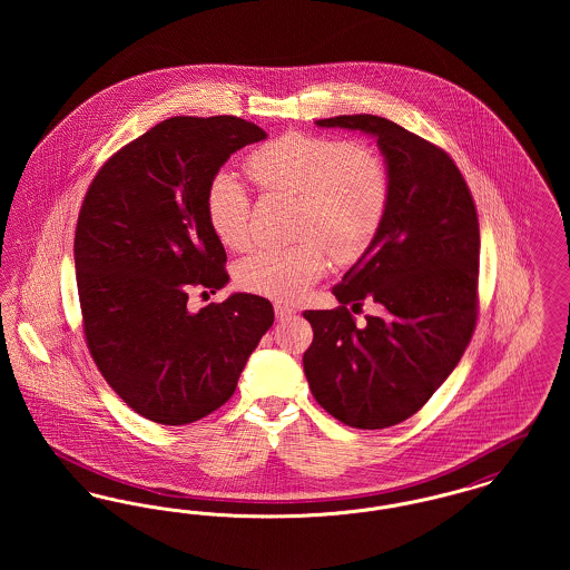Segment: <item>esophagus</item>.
Wrapping results in <instances>:
<instances>
[{
  "label": "esophagus",
  "instance_id": "obj_1",
  "mask_svg": "<svg viewBox=\"0 0 570 570\" xmlns=\"http://www.w3.org/2000/svg\"><path fill=\"white\" fill-rule=\"evenodd\" d=\"M291 316H295V309H293V307H288V305H284V303H275V318H277V321H286V318H291Z\"/></svg>",
  "mask_w": 570,
  "mask_h": 570
}]
</instances>
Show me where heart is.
I'll return each instance as SVG.
<instances>
[{"label": "heart", "mask_w": 570, "mask_h": 570, "mask_svg": "<svg viewBox=\"0 0 570 570\" xmlns=\"http://www.w3.org/2000/svg\"><path fill=\"white\" fill-rule=\"evenodd\" d=\"M245 173L267 191L297 196V237L282 249H258L237 267L245 291L298 298L326 269V252L353 263L379 233L389 203V175L379 154L363 142L286 132L258 147ZM207 222L217 242L239 252L249 244V198L242 181L222 170L209 181Z\"/></svg>", "instance_id": "b5f03b06"}]
</instances>
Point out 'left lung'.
<instances>
[{
    "mask_svg": "<svg viewBox=\"0 0 570 570\" xmlns=\"http://www.w3.org/2000/svg\"><path fill=\"white\" fill-rule=\"evenodd\" d=\"M318 128L374 136L389 175L379 233L333 295L305 309L314 342L303 370L314 400L344 425L384 430L423 406L460 363L476 325L479 219L455 163L379 115L318 119ZM363 299L379 317L354 326Z\"/></svg>",
    "mask_w": 570,
    "mask_h": 570,
    "instance_id": "8db88e82",
    "label": "left lung"
}]
</instances>
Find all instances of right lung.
Segmentation results:
<instances>
[{"instance_id": "obj_1", "label": "right lung", "mask_w": 570, "mask_h": 570, "mask_svg": "<svg viewBox=\"0 0 570 570\" xmlns=\"http://www.w3.org/2000/svg\"><path fill=\"white\" fill-rule=\"evenodd\" d=\"M267 132L233 115L170 117L100 168L82 200L75 267L87 348L140 416L186 425L230 400L272 328L269 298L233 293L198 312L191 286L228 284L209 181Z\"/></svg>"}]
</instances>
